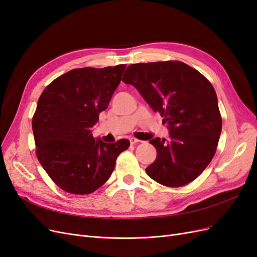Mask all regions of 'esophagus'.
<instances>
[{"label":"esophagus","instance_id":"esophagus-1","mask_svg":"<svg viewBox=\"0 0 257 257\" xmlns=\"http://www.w3.org/2000/svg\"><path fill=\"white\" fill-rule=\"evenodd\" d=\"M141 141H139V139H137V138H135V137H131L130 138V143L132 144V145H135V144H137V143H139Z\"/></svg>","mask_w":257,"mask_h":257}]
</instances>
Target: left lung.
Wrapping results in <instances>:
<instances>
[{
	"mask_svg": "<svg viewBox=\"0 0 257 257\" xmlns=\"http://www.w3.org/2000/svg\"><path fill=\"white\" fill-rule=\"evenodd\" d=\"M122 81L134 85L168 124V141L149 142L158 155L146 168L148 176L170 188L195 180L213 159L222 131L212 84L180 61L132 64Z\"/></svg>",
	"mask_w": 257,
	"mask_h": 257,
	"instance_id": "left-lung-1",
	"label": "left lung"
}]
</instances>
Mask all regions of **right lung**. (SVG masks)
Segmentation results:
<instances>
[{
  "instance_id": "obj_1",
  "label": "right lung",
  "mask_w": 257,
  "mask_h": 257,
  "mask_svg": "<svg viewBox=\"0 0 257 257\" xmlns=\"http://www.w3.org/2000/svg\"><path fill=\"white\" fill-rule=\"evenodd\" d=\"M125 64L72 69L48 84L32 120L36 157L63 191L84 195L111 176L127 139L106 144L92 135L99 113L107 109Z\"/></svg>"
}]
</instances>
